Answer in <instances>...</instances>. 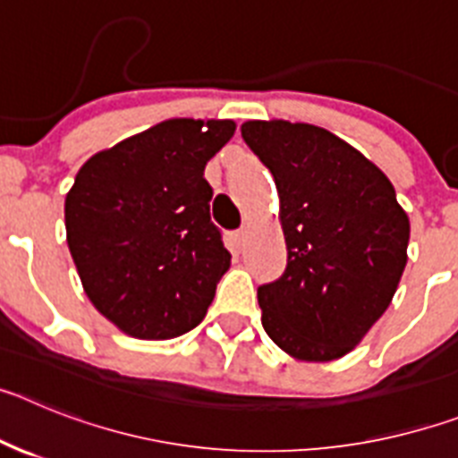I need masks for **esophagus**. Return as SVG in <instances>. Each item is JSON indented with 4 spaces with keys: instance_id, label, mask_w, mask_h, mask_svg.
I'll list each match as a JSON object with an SVG mask.
<instances>
[{
    "instance_id": "obj_1",
    "label": "esophagus",
    "mask_w": 458,
    "mask_h": 458,
    "mask_svg": "<svg viewBox=\"0 0 458 458\" xmlns=\"http://www.w3.org/2000/svg\"><path fill=\"white\" fill-rule=\"evenodd\" d=\"M248 229H238V232H233V245H236V250H242L245 248V242H248Z\"/></svg>"
}]
</instances>
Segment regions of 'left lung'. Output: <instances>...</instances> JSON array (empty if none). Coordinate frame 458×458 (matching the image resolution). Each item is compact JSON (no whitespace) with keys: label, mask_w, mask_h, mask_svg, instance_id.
Returning a JSON list of instances; mask_svg holds the SVG:
<instances>
[{"label":"left lung","mask_w":458,"mask_h":458,"mask_svg":"<svg viewBox=\"0 0 458 458\" xmlns=\"http://www.w3.org/2000/svg\"><path fill=\"white\" fill-rule=\"evenodd\" d=\"M241 132L275 176L289 252L284 275L257 293L264 330L293 360L344 358L394 298L406 210L386 174L326 128L270 119Z\"/></svg>","instance_id":"1"}]
</instances>
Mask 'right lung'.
<instances>
[{"label":"right lung","mask_w":458,"mask_h":458,"mask_svg":"<svg viewBox=\"0 0 458 458\" xmlns=\"http://www.w3.org/2000/svg\"><path fill=\"white\" fill-rule=\"evenodd\" d=\"M232 119H169L98 151L66 194V241L96 310L135 339L204 321L232 254L210 222L204 169Z\"/></svg>","instance_id":"add662e5"}]
</instances>
